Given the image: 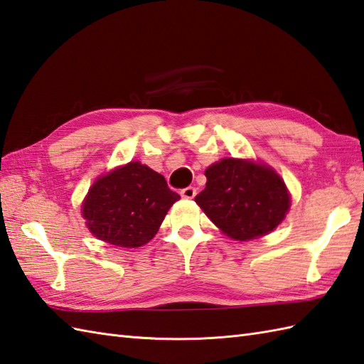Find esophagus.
<instances>
[{"instance_id":"obj_1","label":"esophagus","mask_w":364,"mask_h":364,"mask_svg":"<svg viewBox=\"0 0 364 364\" xmlns=\"http://www.w3.org/2000/svg\"><path fill=\"white\" fill-rule=\"evenodd\" d=\"M181 196L185 198V199H193L196 196V188L195 187H187L181 190Z\"/></svg>"}]
</instances>
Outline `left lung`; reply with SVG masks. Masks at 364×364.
Instances as JSON below:
<instances>
[{
    "label": "left lung",
    "instance_id": "left-lung-1",
    "mask_svg": "<svg viewBox=\"0 0 364 364\" xmlns=\"http://www.w3.org/2000/svg\"><path fill=\"white\" fill-rule=\"evenodd\" d=\"M198 205L225 235L246 241L274 230L289 208L285 183L271 168L223 159L205 169Z\"/></svg>",
    "mask_w": 364,
    "mask_h": 364
}]
</instances>
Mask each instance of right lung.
I'll list each match as a JSON object with an SVG mask.
<instances>
[{"label": "right lung", "mask_w": 364, "mask_h": 364, "mask_svg": "<svg viewBox=\"0 0 364 364\" xmlns=\"http://www.w3.org/2000/svg\"><path fill=\"white\" fill-rule=\"evenodd\" d=\"M181 196L165 177L131 161L93 183L82 205L96 238L121 247H139L154 238L161 221Z\"/></svg>", "instance_id": "add662e5"}]
</instances>
